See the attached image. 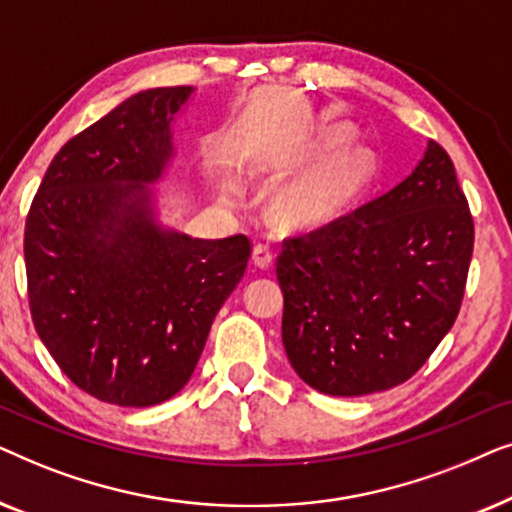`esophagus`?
<instances>
[{"label": "esophagus", "mask_w": 512, "mask_h": 512, "mask_svg": "<svg viewBox=\"0 0 512 512\" xmlns=\"http://www.w3.org/2000/svg\"><path fill=\"white\" fill-rule=\"evenodd\" d=\"M254 265H258V268H270L272 261H275V254H272V247L270 244H263L258 242L254 247Z\"/></svg>", "instance_id": "34e87169"}]
</instances>
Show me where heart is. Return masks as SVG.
Returning a JSON list of instances; mask_svg holds the SVG:
<instances>
[{
    "mask_svg": "<svg viewBox=\"0 0 512 512\" xmlns=\"http://www.w3.org/2000/svg\"><path fill=\"white\" fill-rule=\"evenodd\" d=\"M349 139V130L335 128L328 130L324 137L310 149V156H324L333 151L335 146L345 144ZM370 174H373V158L361 146H352L335 153L321 165L319 172H314L296 193L291 195V209L298 219L319 221L328 219L342 207L349 205L361 188L368 184Z\"/></svg>",
    "mask_w": 512,
    "mask_h": 512,
    "instance_id": "b5f03b06",
    "label": "heart"
}]
</instances>
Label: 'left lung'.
Here are the masks:
<instances>
[{
	"mask_svg": "<svg viewBox=\"0 0 512 512\" xmlns=\"http://www.w3.org/2000/svg\"><path fill=\"white\" fill-rule=\"evenodd\" d=\"M473 216L447 151L389 193L284 240L282 340L300 380L366 396L410 380L457 319Z\"/></svg>",
	"mask_w": 512,
	"mask_h": 512,
	"instance_id": "1",
	"label": "left lung"
}]
</instances>
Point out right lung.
Returning <instances> with one entry per match:
<instances>
[{
  "mask_svg": "<svg viewBox=\"0 0 512 512\" xmlns=\"http://www.w3.org/2000/svg\"><path fill=\"white\" fill-rule=\"evenodd\" d=\"M188 95L142 90L69 139L25 219L41 342L76 387L123 408L184 389L251 256L247 235L193 240L149 216L144 184L172 156L170 123Z\"/></svg>",
  "mask_w": 512,
  "mask_h": 512,
  "instance_id": "1",
  "label": "right lung"
}]
</instances>
